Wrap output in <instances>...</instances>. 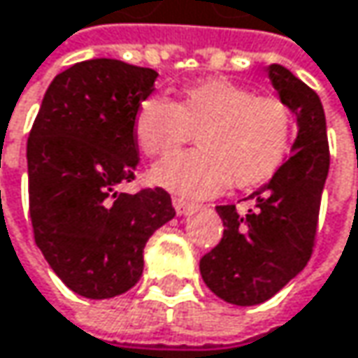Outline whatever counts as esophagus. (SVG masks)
Returning <instances> with one entry per match:
<instances>
[{
	"instance_id": "1",
	"label": "esophagus",
	"mask_w": 358,
	"mask_h": 358,
	"mask_svg": "<svg viewBox=\"0 0 358 358\" xmlns=\"http://www.w3.org/2000/svg\"><path fill=\"white\" fill-rule=\"evenodd\" d=\"M172 204H174V208H176V213H178L180 217H186V215H190V213L196 210V204L184 200L182 196H174V199H172Z\"/></svg>"
}]
</instances>
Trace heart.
<instances>
[{"mask_svg": "<svg viewBox=\"0 0 358 358\" xmlns=\"http://www.w3.org/2000/svg\"><path fill=\"white\" fill-rule=\"evenodd\" d=\"M199 131L202 150L172 154L156 164V184L188 199H206L233 178L247 188L271 178L284 164L294 121L280 96L255 95L224 76L188 85L178 103L145 96L134 115V137L145 156H166Z\"/></svg>", "mask_w": 358, "mask_h": 358, "instance_id": "obj_1", "label": "heart"}]
</instances>
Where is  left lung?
<instances>
[{
	"mask_svg": "<svg viewBox=\"0 0 358 358\" xmlns=\"http://www.w3.org/2000/svg\"><path fill=\"white\" fill-rule=\"evenodd\" d=\"M269 78L298 121L294 154L249 196L253 208L217 206L222 239L200 259L204 284L235 306L269 300L310 262L330 166L320 96L282 64L269 66Z\"/></svg>",
	"mask_w": 358,
	"mask_h": 358,
	"instance_id": "obj_1",
	"label": "left lung"
}]
</instances>
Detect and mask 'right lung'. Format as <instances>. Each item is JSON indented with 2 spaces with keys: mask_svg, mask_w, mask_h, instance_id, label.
<instances>
[{
  "mask_svg": "<svg viewBox=\"0 0 358 358\" xmlns=\"http://www.w3.org/2000/svg\"><path fill=\"white\" fill-rule=\"evenodd\" d=\"M158 73L113 58L76 62L56 74L28 137L34 241L78 296L125 294L143 271V247L176 210L164 188L137 194V105Z\"/></svg>",
  "mask_w": 358,
  "mask_h": 358,
  "instance_id": "1",
  "label": "right lung"
}]
</instances>
